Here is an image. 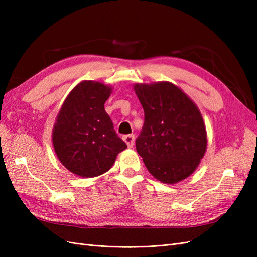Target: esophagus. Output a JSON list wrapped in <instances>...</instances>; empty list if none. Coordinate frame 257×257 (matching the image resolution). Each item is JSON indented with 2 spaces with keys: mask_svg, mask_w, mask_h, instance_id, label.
<instances>
[{
  "mask_svg": "<svg viewBox=\"0 0 257 257\" xmlns=\"http://www.w3.org/2000/svg\"><path fill=\"white\" fill-rule=\"evenodd\" d=\"M123 141L125 142V144L127 145L128 148H132L134 145V141H135V135L134 134H128V135H124L123 136Z\"/></svg>",
  "mask_w": 257,
  "mask_h": 257,
  "instance_id": "obj_1",
  "label": "esophagus"
}]
</instances>
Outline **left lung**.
Here are the masks:
<instances>
[{"label": "left lung", "mask_w": 257, "mask_h": 257, "mask_svg": "<svg viewBox=\"0 0 257 257\" xmlns=\"http://www.w3.org/2000/svg\"><path fill=\"white\" fill-rule=\"evenodd\" d=\"M145 123L136 150L150 174L163 183H177L198 166L207 135L197 106L170 82L136 84Z\"/></svg>", "instance_id": "8db88e82"}]
</instances>
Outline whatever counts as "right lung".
<instances>
[{
  "label": "right lung",
  "instance_id": "obj_1",
  "mask_svg": "<svg viewBox=\"0 0 257 257\" xmlns=\"http://www.w3.org/2000/svg\"><path fill=\"white\" fill-rule=\"evenodd\" d=\"M111 88L82 81L69 93L52 131L53 147L69 172L83 178L102 175L127 146L115 133L104 104Z\"/></svg>",
  "mask_w": 257,
  "mask_h": 257
}]
</instances>
